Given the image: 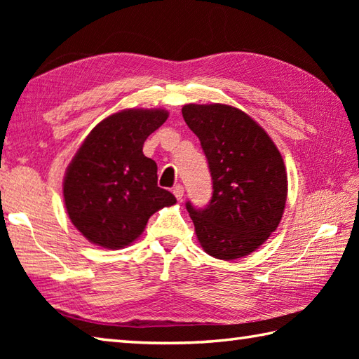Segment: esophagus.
<instances>
[{
	"label": "esophagus",
	"mask_w": 359,
	"mask_h": 359,
	"mask_svg": "<svg viewBox=\"0 0 359 359\" xmlns=\"http://www.w3.org/2000/svg\"><path fill=\"white\" fill-rule=\"evenodd\" d=\"M184 193H185V189H184V187H182V185H175L172 188V194L175 196V199H177V201H182V197H184Z\"/></svg>",
	"instance_id": "1"
}]
</instances>
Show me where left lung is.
<instances>
[{
  "mask_svg": "<svg viewBox=\"0 0 359 359\" xmlns=\"http://www.w3.org/2000/svg\"><path fill=\"white\" fill-rule=\"evenodd\" d=\"M182 114L207 156L212 196L187 202L197 239L216 259L253 253L276 230L287 201V171L276 144L248 114L228 104H185Z\"/></svg>",
  "mask_w": 359,
  "mask_h": 359,
  "instance_id": "1",
  "label": "left lung"
}]
</instances>
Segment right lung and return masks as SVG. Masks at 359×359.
Here are the masks:
<instances>
[{"mask_svg":"<svg viewBox=\"0 0 359 359\" xmlns=\"http://www.w3.org/2000/svg\"><path fill=\"white\" fill-rule=\"evenodd\" d=\"M168 118L165 109H125L102 120L66 170L67 216L98 247L117 250L143 233L148 219L175 197L157 187V165L143 154L148 135Z\"/></svg>","mask_w":359,"mask_h":359,"instance_id":"right-lung-1","label":"right lung"}]
</instances>
